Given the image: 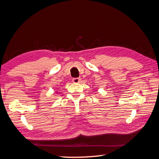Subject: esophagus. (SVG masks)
I'll return each instance as SVG.
<instances>
[{"instance_id":"1","label":"esophagus","mask_w":159,"mask_h":159,"mask_svg":"<svg viewBox=\"0 0 159 159\" xmlns=\"http://www.w3.org/2000/svg\"><path fill=\"white\" fill-rule=\"evenodd\" d=\"M81 81V78H74L72 80V82L74 84H78Z\"/></svg>"}]
</instances>
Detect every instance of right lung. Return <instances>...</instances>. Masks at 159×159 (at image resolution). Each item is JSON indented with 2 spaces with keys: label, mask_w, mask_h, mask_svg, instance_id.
Returning <instances> with one entry per match:
<instances>
[{
  "label": "right lung",
  "mask_w": 159,
  "mask_h": 159,
  "mask_svg": "<svg viewBox=\"0 0 159 159\" xmlns=\"http://www.w3.org/2000/svg\"><path fill=\"white\" fill-rule=\"evenodd\" d=\"M56 93H57V92H56V93H55V94H56Z\"/></svg>",
  "instance_id": "1"
}]
</instances>
